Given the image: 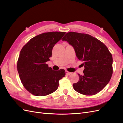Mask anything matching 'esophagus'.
Wrapping results in <instances>:
<instances>
[{
	"mask_svg": "<svg viewBox=\"0 0 123 123\" xmlns=\"http://www.w3.org/2000/svg\"><path fill=\"white\" fill-rule=\"evenodd\" d=\"M66 74H67V75H70V74H72L71 72H68V71H66Z\"/></svg>",
	"mask_w": 123,
	"mask_h": 123,
	"instance_id": "34e87169",
	"label": "esophagus"
}]
</instances>
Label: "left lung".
<instances>
[{
    "mask_svg": "<svg viewBox=\"0 0 123 123\" xmlns=\"http://www.w3.org/2000/svg\"><path fill=\"white\" fill-rule=\"evenodd\" d=\"M75 50L79 60L83 62L84 74L73 84L74 90L86 95L97 94L109 82L112 75V54L100 40L89 34L70 32L62 39Z\"/></svg>",
    "mask_w": 123,
    "mask_h": 123,
    "instance_id": "left-lung-1",
    "label": "left lung"
}]
</instances>
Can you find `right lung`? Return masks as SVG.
Wrapping results in <instances>:
<instances>
[{
	"mask_svg": "<svg viewBox=\"0 0 123 123\" xmlns=\"http://www.w3.org/2000/svg\"><path fill=\"white\" fill-rule=\"evenodd\" d=\"M66 32L43 33L31 38L22 48L17 61V71L24 87L35 96L49 95L57 90L59 80L65 76L64 69L54 71L46 62L53 48Z\"/></svg>",
	"mask_w": 123,
	"mask_h": 123,
	"instance_id": "add662e5",
	"label": "right lung"
}]
</instances>
